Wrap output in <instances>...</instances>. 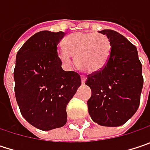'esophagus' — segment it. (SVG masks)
Returning <instances> with one entry per match:
<instances>
[{
	"mask_svg": "<svg viewBox=\"0 0 150 150\" xmlns=\"http://www.w3.org/2000/svg\"><path fill=\"white\" fill-rule=\"evenodd\" d=\"M81 81H82V83H83V84H84V83H85V82H86V77H84V76H81Z\"/></svg>",
	"mask_w": 150,
	"mask_h": 150,
	"instance_id": "esophagus-1",
	"label": "esophagus"
}]
</instances>
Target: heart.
<instances>
[{
  "label": "heart",
  "mask_w": 150,
  "mask_h": 150,
  "mask_svg": "<svg viewBox=\"0 0 150 150\" xmlns=\"http://www.w3.org/2000/svg\"><path fill=\"white\" fill-rule=\"evenodd\" d=\"M65 47L59 49V57L65 64L72 63L76 58L78 67L94 74L102 71L108 62L112 45L109 38L103 34L79 32L71 35L65 42Z\"/></svg>",
  "instance_id": "obj_1"
}]
</instances>
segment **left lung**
<instances>
[{"instance_id": "1", "label": "left lung", "mask_w": 150, "mask_h": 150, "mask_svg": "<svg viewBox=\"0 0 150 150\" xmlns=\"http://www.w3.org/2000/svg\"><path fill=\"white\" fill-rule=\"evenodd\" d=\"M98 32L109 38L112 50L106 67L85 82L92 91L88 109L94 122L116 127L128 121L139 107L142 64L137 48L121 34L112 30Z\"/></svg>"}]
</instances>
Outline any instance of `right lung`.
<instances>
[{"label": "right lung", "instance_id": "1", "mask_svg": "<svg viewBox=\"0 0 150 150\" xmlns=\"http://www.w3.org/2000/svg\"><path fill=\"white\" fill-rule=\"evenodd\" d=\"M65 35L63 31H39L17 53L16 101L27 122L42 131L66 125L67 105L81 85L79 73L61 67L58 44Z\"/></svg>", "mask_w": 150, "mask_h": 150}]
</instances>
